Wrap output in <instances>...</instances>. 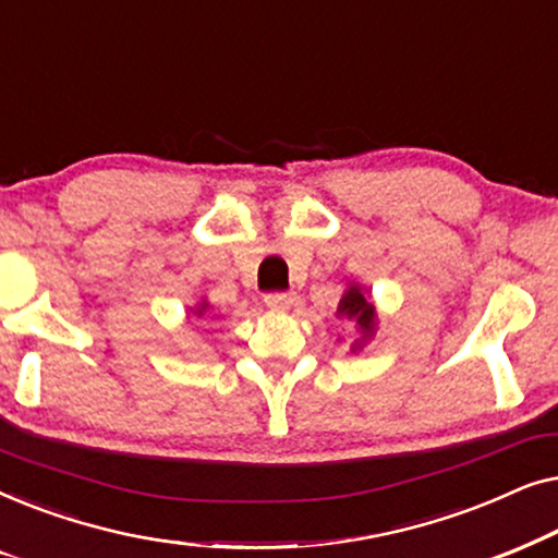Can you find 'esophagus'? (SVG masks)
<instances>
[{"mask_svg": "<svg viewBox=\"0 0 558 558\" xmlns=\"http://www.w3.org/2000/svg\"><path fill=\"white\" fill-rule=\"evenodd\" d=\"M264 302L269 304L271 310H289L296 302L294 292H269L264 296Z\"/></svg>", "mask_w": 558, "mask_h": 558, "instance_id": "1", "label": "esophagus"}]
</instances>
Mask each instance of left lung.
I'll return each instance as SVG.
<instances>
[{"instance_id":"obj_1","label":"left lung","mask_w":558,"mask_h":558,"mask_svg":"<svg viewBox=\"0 0 558 558\" xmlns=\"http://www.w3.org/2000/svg\"><path fill=\"white\" fill-rule=\"evenodd\" d=\"M338 315L353 319L365 335L373 332V304L357 287H350L338 304Z\"/></svg>"}]
</instances>
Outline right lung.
Here are the masks:
<instances>
[{
    "mask_svg": "<svg viewBox=\"0 0 558 558\" xmlns=\"http://www.w3.org/2000/svg\"><path fill=\"white\" fill-rule=\"evenodd\" d=\"M203 310H205V307H201V310H197V315H203Z\"/></svg>",
    "mask_w": 558,
    "mask_h": 558,
    "instance_id": "add662e5",
    "label": "right lung"
}]
</instances>
